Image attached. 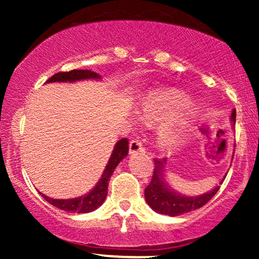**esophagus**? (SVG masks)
<instances>
[{"mask_svg":"<svg viewBox=\"0 0 259 259\" xmlns=\"http://www.w3.org/2000/svg\"><path fill=\"white\" fill-rule=\"evenodd\" d=\"M129 151H130V154L144 153L145 148L142 146V142L140 141V140H132L129 145Z\"/></svg>","mask_w":259,"mask_h":259,"instance_id":"34e87169","label":"esophagus"}]
</instances>
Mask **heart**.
I'll return each mask as SVG.
<instances>
[{
  "label": "heart",
  "instance_id": "obj_1",
  "mask_svg": "<svg viewBox=\"0 0 259 259\" xmlns=\"http://www.w3.org/2000/svg\"><path fill=\"white\" fill-rule=\"evenodd\" d=\"M196 107L186 96L170 89L150 91L136 109L146 124H160L157 141L165 150H174L186 141L194 129Z\"/></svg>",
  "mask_w": 259,
  "mask_h": 259
}]
</instances>
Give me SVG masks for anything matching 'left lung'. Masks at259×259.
<instances>
[{"mask_svg":"<svg viewBox=\"0 0 259 259\" xmlns=\"http://www.w3.org/2000/svg\"><path fill=\"white\" fill-rule=\"evenodd\" d=\"M230 120L234 125L235 121H236V111L235 109L231 112ZM165 164H167V158L154 159L152 180L145 189V200H146L147 204L152 208L154 212L159 213V214L177 217L198 209V208L204 206L218 192L219 187H221L217 185L210 191L198 196H186L180 194V192L171 189L165 180ZM225 177L223 178L221 184L224 181Z\"/></svg>","mask_w":259,"mask_h":259,"instance_id":"8db88e82","label":"left lung"}]
</instances>
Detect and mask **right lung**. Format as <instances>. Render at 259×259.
I'll list each match as a JSON object with an SVG mask.
<instances>
[{
    "label": "right lung",
    "mask_w": 259,
    "mask_h": 259,
    "mask_svg": "<svg viewBox=\"0 0 259 259\" xmlns=\"http://www.w3.org/2000/svg\"><path fill=\"white\" fill-rule=\"evenodd\" d=\"M100 80V74L91 72V70H82V69H74L70 72H61L51 76L47 82H75L80 80ZM129 152V141L127 139H121L115 144L113 148L111 158L107 163L105 170H103L101 179L97 181L94 189L90 190L88 194L80 196L75 198H68V200H57V198H51L49 196L44 195L40 192V195L52 206L59 208V209L65 210V212L73 213H90L95 209L101 207L105 202L107 194H108V183L111 179L113 171L117 168V165L127 156Z\"/></svg>",
    "instance_id": "1"
}]
</instances>
